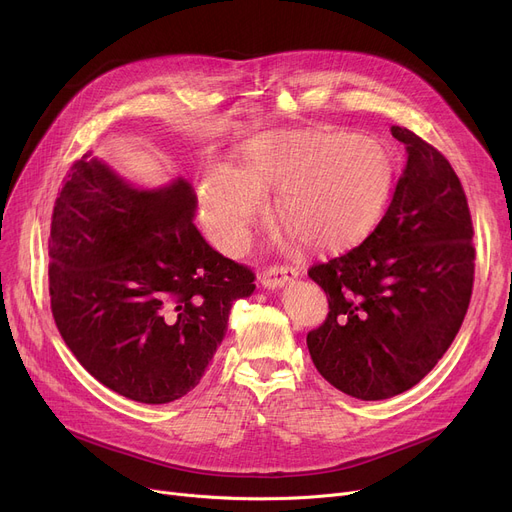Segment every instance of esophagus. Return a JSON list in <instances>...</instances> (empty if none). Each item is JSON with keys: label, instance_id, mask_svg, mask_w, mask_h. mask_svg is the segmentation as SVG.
I'll list each match as a JSON object with an SVG mask.
<instances>
[{"label": "esophagus", "instance_id": "34e87169", "mask_svg": "<svg viewBox=\"0 0 512 512\" xmlns=\"http://www.w3.org/2000/svg\"><path fill=\"white\" fill-rule=\"evenodd\" d=\"M299 274H301V270L294 265H272L263 272L261 284L265 288H282L286 282L299 278Z\"/></svg>", "mask_w": 512, "mask_h": 512}]
</instances>
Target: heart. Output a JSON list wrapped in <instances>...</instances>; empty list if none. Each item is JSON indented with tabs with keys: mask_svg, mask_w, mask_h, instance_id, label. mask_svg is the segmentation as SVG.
<instances>
[{
	"mask_svg": "<svg viewBox=\"0 0 512 512\" xmlns=\"http://www.w3.org/2000/svg\"><path fill=\"white\" fill-rule=\"evenodd\" d=\"M392 176L388 149L357 132H272L245 145L238 168L211 164L199 195L205 224L226 253L249 245L267 193H280L278 218L303 245L342 249L378 224Z\"/></svg>",
	"mask_w": 512,
	"mask_h": 512,
	"instance_id": "obj_1",
	"label": "heart"
}]
</instances>
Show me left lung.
<instances>
[{
	"label": "left lung",
	"instance_id": "obj_1",
	"mask_svg": "<svg viewBox=\"0 0 512 512\" xmlns=\"http://www.w3.org/2000/svg\"><path fill=\"white\" fill-rule=\"evenodd\" d=\"M380 224L338 257L309 267L330 313L307 334L313 365L340 392L384 400L419 384L459 334L475 274L473 222L450 161L409 128Z\"/></svg>",
	"mask_w": 512,
	"mask_h": 512
}]
</instances>
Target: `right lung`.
<instances>
[{
	"label": "right lung",
	"mask_w": 512,
	"mask_h": 512,
	"mask_svg": "<svg viewBox=\"0 0 512 512\" xmlns=\"http://www.w3.org/2000/svg\"><path fill=\"white\" fill-rule=\"evenodd\" d=\"M178 178L141 191L97 157L74 161L53 205V321L97 382L145 405L191 392L222 344L251 267L213 251Z\"/></svg>",
	"instance_id": "add662e5"
}]
</instances>
